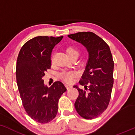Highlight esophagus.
Masks as SVG:
<instances>
[{"instance_id": "obj_1", "label": "esophagus", "mask_w": 135, "mask_h": 135, "mask_svg": "<svg viewBox=\"0 0 135 135\" xmlns=\"http://www.w3.org/2000/svg\"><path fill=\"white\" fill-rule=\"evenodd\" d=\"M65 86H66V89H67V90H69V89H70L72 88V85H70V84H66Z\"/></svg>"}]
</instances>
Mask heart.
<instances>
[{"label": "heart", "mask_w": 135, "mask_h": 135, "mask_svg": "<svg viewBox=\"0 0 135 135\" xmlns=\"http://www.w3.org/2000/svg\"><path fill=\"white\" fill-rule=\"evenodd\" d=\"M66 55L69 56V58L72 57V56L78 55L79 56V51L74 46H68L65 50ZM77 73L75 71L70 70V71H63L61 73L60 76L61 79H62L63 80L65 81L66 82H71L74 79V78L75 77Z\"/></svg>", "instance_id": "obj_1"}]
</instances>
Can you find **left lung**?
Wrapping results in <instances>:
<instances>
[{"mask_svg": "<svg viewBox=\"0 0 135 135\" xmlns=\"http://www.w3.org/2000/svg\"><path fill=\"white\" fill-rule=\"evenodd\" d=\"M87 49L89 58L79 84L85 90L74 85L79 91L75 108L82 118L92 119L108 108L113 88L114 61L105 42L92 32H80L68 35ZM88 88H87V85Z\"/></svg>", "mask_w": 135, "mask_h": 135, "instance_id": "1", "label": "left lung"}]
</instances>
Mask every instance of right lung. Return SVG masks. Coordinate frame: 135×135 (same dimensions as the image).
<instances>
[{"label":"right lung","mask_w":135,"mask_h":135,"mask_svg":"<svg viewBox=\"0 0 135 135\" xmlns=\"http://www.w3.org/2000/svg\"><path fill=\"white\" fill-rule=\"evenodd\" d=\"M63 37L33 38L22 46L17 56L16 80L24 108L32 119L43 124L55 118L58 100L66 90L60 81L48 87L43 79L51 67L52 50Z\"/></svg>","instance_id":"1"}]
</instances>
